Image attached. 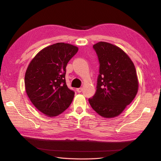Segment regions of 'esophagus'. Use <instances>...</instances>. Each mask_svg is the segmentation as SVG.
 Here are the masks:
<instances>
[{
  "instance_id": "obj_1",
  "label": "esophagus",
  "mask_w": 161,
  "mask_h": 161,
  "mask_svg": "<svg viewBox=\"0 0 161 161\" xmlns=\"http://www.w3.org/2000/svg\"><path fill=\"white\" fill-rule=\"evenodd\" d=\"M77 91L78 92V93H81V92L82 91V88H77Z\"/></svg>"
}]
</instances>
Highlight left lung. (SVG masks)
Instances as JSON below:
<instances>
[{"label":"left lung","instance_id":"obj_1","mask_svg":"<svg viewBox=\"0 0 161 161\" xmlns=\"http://www.w3.org/2000/svg\"><path fill=\"white\" fill-rule=\"evenodd\" d=\"M99 70L96 93L88 102L102 117L114 118L121 114L135 98L138 80L133 61L119 47L100 42L93 45Z\"/></svg>","mask_w":161,"mask_h":161}]
</instances>
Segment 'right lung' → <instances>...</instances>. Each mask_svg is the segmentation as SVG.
Masks as SVG:
<instances>
[{
  "instance_id": "right-lung-1",
  "label": "right lung",
  "mask_w": 161,
  "mask_h": 161,
  "mask_svg": "<svg viewBox=\"0 0 161 161\" xmlns=\"http://www.w3.org/2000/svg\"><path fill=\"white\" fill-rule=\"evenodd\" d=\"M78 47L57 43L43 48L30 61L25 75L27 95L33 105L48 117L60 115L70 105L75 92L66 83V67Z\"/></svg>"
}]
</instances>
